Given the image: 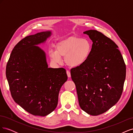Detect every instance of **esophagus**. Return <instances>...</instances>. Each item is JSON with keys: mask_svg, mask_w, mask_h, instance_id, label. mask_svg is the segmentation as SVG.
<instances>
[{"mask_svg": "<svg viewBox=\"0 0 133 133\" xmlns=\"http://www.w3.org/2000/svg\"><path fill=\"white\" fill-rule=\"evenodd\" d=\"M66 74H67V75L69 78H70L71 77V75H70V72L69 71V70H66Z\"/></svg>", "mask_w": 133, "mask_h": 133, "instance_id": "obj_1", "label": "esophagus"}]
</instances>
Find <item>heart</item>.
Returning a JSON list of instances; mask_svg holds the SVG:
<instances>
[{
  "label": "heart",
  "mask_w": 133,
  "mask_h": 133,
  "mask_svg": "<svg viewBox=\"0 0 133 133\" xmlns=\"http://www.w3.org/2000/svg\"><path fill=\"white\" fill-rule=\"evenodd\" d=\"M91 50V43L88 39L78 37H70L57 44V50H50V58L53 62L61 63L65 57L67 65L72 68L81 66L89 58Z\"/></svg>",
  "instance_id": "b5f03b06"
}]
</instances>
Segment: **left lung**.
I'll list each match as a JSON object with an SVG mask.
<instances>
[{
	"mask_svg": "<svg viewBox=\"0 0 133 133\" xmlns=\"http://www.w3.org/2000/svg\"><path fill=\"white\" fill-rule=\"evenodd\" d=\"M92 41L91 53L81 66L70 71L80 107L87 113L98 115L116 104L123 90L126 66L118 46L95 30L84 31Z\"/></svg>",
	"mask_w": 133,
	"mask_h": 133,
	"instance_id": "obj_1",
	"label": "left lung"
}]
</instances>
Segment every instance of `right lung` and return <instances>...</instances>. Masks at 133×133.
I'll return each instance as SVG.
<instances>
[{
	"mask_svg": "<svg viewBox=\"0 0 133 133\" xmlns=\"http://www.w3.org/2000/svg\"><path fill=\"white\" fill-rule=\"evenodd\" d=\"M51 31L27 36L13 48L6 67L12 98L34 115L44 116L57 107L60 88L68 76L64 68H48L46 54L38 45Z\"/></svg>",
	"mask_w": 133,
	"mask_h": 133,
	"instance_id": "1",
	"label": "right lung"
}]
</instances>
